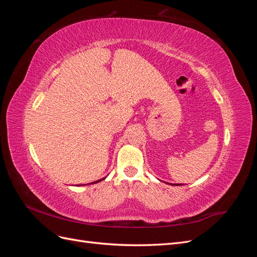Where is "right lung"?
<instances>
[{
  "mask_svg": "<svg viewBox=\"0 0 257 257\" xmlns=\"http://www.w3.org/2000/svg\"><path fill=\"white\" fill-rule=\"evenodd\" d=\"M99 181H100V180H98V181H96V182H99ZM96 182H93V183H96Z\"/></svg>",
  "mask_w": 257,
  "mask_h": 257,
  "instance_id": "obj_1",
  "label": "right lung"
}]
</instances>
